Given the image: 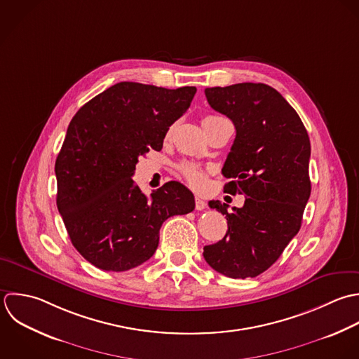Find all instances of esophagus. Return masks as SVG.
<instances>
[{
    "label": "esophagus",
    "mask_w": 359,
    "mask_h": 359,
    "mask_svg": "<svg viewBox=\"0 0 359 359\" xmlns=\"http://www.w3.org/2000/svg\"><path fill=\"white\" fill-rule=\"evenodd\" d=\"M205 207H207L205 201L201 200L200 197H196V210H197V211H203Z\"/></svg>",
    "instance_id": "1"
}]
</instances>
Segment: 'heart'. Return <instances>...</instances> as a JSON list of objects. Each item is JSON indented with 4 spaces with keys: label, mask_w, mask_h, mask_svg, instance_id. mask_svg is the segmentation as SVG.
<instances>
[{
    "label": "heart",
    "mask_w": 359,
    "mask_h": 359,
    "mask_svg": "<svg viewBox=\"0 0 359 359\" xmlns=\"http://www.w3.org/2000/svg\"><path fill=\"white\" fill-rule=\"evenodd\" d=\"M215 118V116H207L203 118V124H205L207 121ZM180 173L183 175V177L187 180V183L194 187V189H201L204 187L205 182H207V172L205 169H203L200 165L193 163V162H183L179 166Z\"/></svg>",
    "instance_id": "obj_1"
}]
</instances>
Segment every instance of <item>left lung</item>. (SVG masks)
Returning a JSON list of instances; mask_svg holds the SVG:
<instances>
[{
	"label": "left lung",
	"mask_w": 359,
	"mask_h": 359,
	"mask_svg": "<svg viewBox=\"0 0 359 359\" xmlns=\"http://www.w3.org/2000/svg\"><path fill=\"white\" fill-rule=\"evenodd\" d=\"M210 106L232 120L236 137L222 168L224 191L245 194L242 208L210 201L226 215L222 241L204 248L205 262L231 278L270 269L299 232L311 197V141L295 109L266 83L207 88Z\"/></svg>",
	"instance_id": "obj_1"
}]
</instances>
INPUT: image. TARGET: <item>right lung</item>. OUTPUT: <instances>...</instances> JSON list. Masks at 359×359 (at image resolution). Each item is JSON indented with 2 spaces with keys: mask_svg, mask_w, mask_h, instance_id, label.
<instances>
[{
  "mask_svg": "<svg viewBox=\"0 0 359 359\" xmlns=\"http://www.w3.org/2000/svg\"><path fill=\"white\" fill-rule=\"evenodd\" d=\"M196 86L118 82L72 117L55 159L57 208L79 255L104 271H127L155 253L162 224L194 210L193 193L168 182L147 197L131 179L138 158L161 151Z\"/></svg>",
  "mask_w": 359,
  "mask_h": 359,
  "instance_id": "1",
  "label": "right lung"
}]
</instances>
